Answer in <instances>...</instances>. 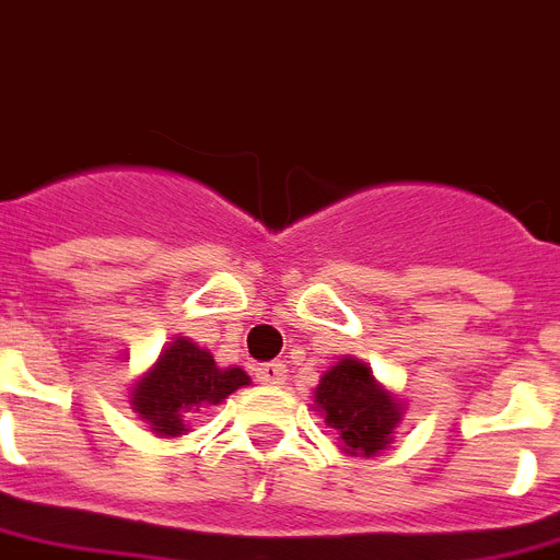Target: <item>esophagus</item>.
<instances>
[{"instance_id": "esophagus-1", "label": "esophagus", "mask_w": 560, "mask_h": 560, "mask_svg": "<svg viewBox=\"0 0 560 560\" xmlns=\"http://www.w3.org/2000/svg\"><path fill=\"white\" fill-rule=\"evenodd\" d=\"M255 378L261 384H284V364H261L255 370Z\"/></svg>"}]
</instances>
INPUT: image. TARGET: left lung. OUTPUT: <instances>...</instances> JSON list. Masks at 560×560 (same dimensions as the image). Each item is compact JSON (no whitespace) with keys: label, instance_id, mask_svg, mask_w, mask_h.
I'll list each match as a JSON object with an SVG mask.
<instances>
[{"label":"left lung","instance_id":"obj_1","mask_svg":"<svg viewBox=\"0 0 560 560\" xmlns=\"http://www.w3.org/2000/svg\"><path fill=\"white\" fill-rule=\"evenodd\" d=\"M314 402L326 413V425L352 455H375L390 443L399 405L378 382L373 370L355 358L337 361L319 378Z\"/></svg>","mask_w":560,"mask_h":560}]
</instances>
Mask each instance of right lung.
Instances as JSON below:
<instances>
[{
	"instance_id": "obj_1",
	"label": "right lung",
	"mask_w": 560,
	"mask_h": 560,
	"mask_svg": "<svg viewBox=\"0 0 560 560\" xmlns=\"http://www.w3.org/2000/svg\"><path fill=\"white\" fill-rule=\"evenodd\" d=\"M249 384L241 366L220 370L208 349L178 337L161 352L131 394V405L164 438L187 432V420L208 405H220L237 387Z\"/></svg>"
}]
</instances>
